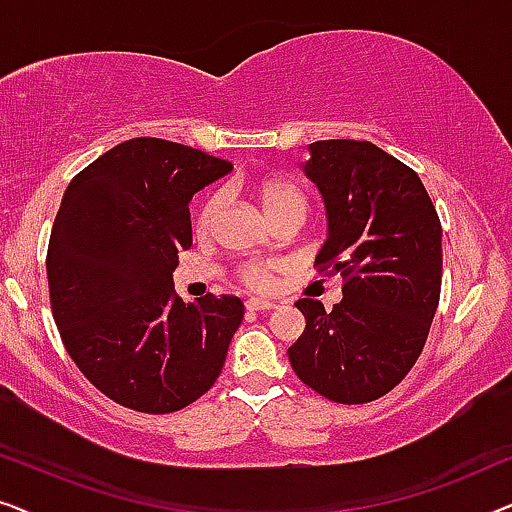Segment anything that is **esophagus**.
Masks as SVG:
<instances>
[{
  "mask_svg": "<svg viewBox=\"0 0 512 512\" xmlns=\"http://www.w3.org/2000/svg\"><path fill=\"white\" fill-rule=\"evenodd\" d=\"M244 305H247L249 312H270V310H275V303H272V300H268V298H249Z\"/></svg>",
  "mask_w": 512,
  "mask_h": 512,
  "instance_id": "1",
  "label": "esophagus"
}]
</instances>
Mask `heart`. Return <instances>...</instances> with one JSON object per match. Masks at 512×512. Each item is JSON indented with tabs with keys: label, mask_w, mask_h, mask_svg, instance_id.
<instances>
[{
	"label": "heart",
	"mask_w": 512,
	"mask_h": 512,
	"mask_svg": "<svg viewBox=\"0 0 512 512\" xmlns=\"http://www.w3.org/2000/svg\"><path fill=\"white\" fill-rule=\"evenodd\" d=\"M256 195L261 200V205L272 221L284 219V216H307V198L305 193L300 191L296 184L286 179H263L256 184ZM226 207V195L216 191L207 195L202 207L198 209V216H195V230L200 235H209L219 221V216ZM277 270L275 263L268 261H249L242 265V282L254 286V289H268L272 284V272Z\"/></svg>",
	"instance_id": "b5f03b06"
}]
</instances>
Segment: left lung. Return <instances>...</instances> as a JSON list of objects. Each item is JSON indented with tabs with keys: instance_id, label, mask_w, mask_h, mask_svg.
<instances>
[{
	"instance_id": "left-lung-1",
	"label": "left lung",
	"mask_w": 512,
	"mask_h": 512,
	"mask_svg": "<svg viewBox=\"0 0 512 512\" xmlns=\"http://www.w3.org/2000/svg\"><path fill=\"white\" fill-rule=\"evenodd\" d=\"M303 165L326 205L328 237L314 258L342 277L331 312L300 298L305 331L289 361L335 403H370L422 354L440 300L443 228L422 179L373 142L321 139Z\"/></svg>"
}]
</instances>
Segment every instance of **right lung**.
I'll return each mask as SVG.
<instances>
[{"label": "right lung", "instance_id": "1", "mask_svg": "<svg viewBox=\"0 0 512 512\" xmlns=\"http://www.w3.org/2000/svg\"><path fill=\"white\" fill-rule=\"evenodd\" d=\"M230 170L193 146L137 137L62 195L46 256L53 319L81 373L118 405L167 415L221 375L242 300L184 303L172 272L193 244L188 202Z\"/></svg>", "mask_w": 512, "mask_h": 512}]
</instances>
